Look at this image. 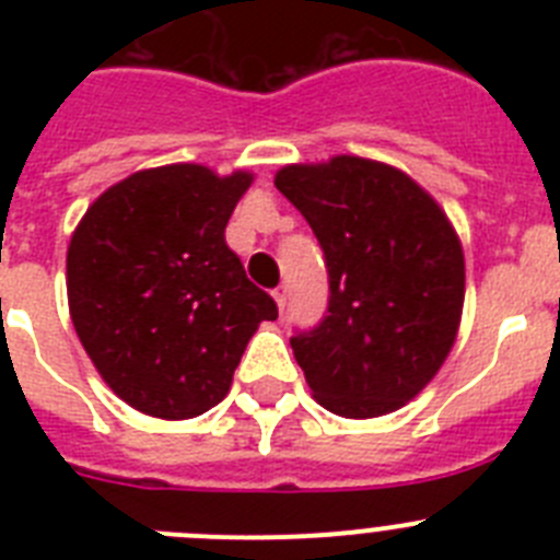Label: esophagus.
<instances>
[{"mask_svg":"<svg viewBox=\"0 0 560 560\" xmlns=\"http://www.w3.org/2000/svg\"><path fill=\"white\" fill-rule=\"evenodd\" d=\"M275 303H277V311L283 314L285 305H289V289H285V285H280V289L275 291Z\"/></svg>","mask_w":560,"mask_h":560,"instance_id":"esophagus-1","label":"esophagus"}]
</instances>
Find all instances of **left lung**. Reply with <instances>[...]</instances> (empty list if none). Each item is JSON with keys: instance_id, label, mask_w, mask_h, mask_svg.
Masks as SVG:
<instances>
[{"instance_id": "1", "label": "left lung", "mask_w": 560, "mask_h": 560, "mask_svg": "<svg viewBox=\"0 0 560 560\" xmlns=\"http://www.w3.org/2000/svg\"><path fill=\"white\" fill-rule=\"evenodd\" d=\"M275 185L328 269V314L291 336L311 393L341 418L395 412L457 339L465 257L452 221L407 173L361 156L285 165Z\"/></svg>"}]
</instances>
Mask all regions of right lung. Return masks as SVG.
Here are the masks:
<instances>
[{"instance_id": "1", "label": "right lung", "mask_w": 560, "mask_h": 560, "mask_svg": "<svg viewBox=\"0 0 560 560\" xmlns=\"http://www.w3.org/2000/svg\"><path fill=\"white\" fill-rule=\"evenodd\" d=\"M249 185L246 171L151 167L108 187L72 232V325L128 407L165 420L207 412L230 393L257 325L277 319L224 241Z\"/></svg>"}]
</instances>
